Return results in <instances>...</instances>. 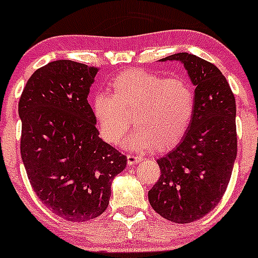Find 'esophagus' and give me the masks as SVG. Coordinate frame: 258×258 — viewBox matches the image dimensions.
<instances>
[{"label": "esophagus", "instance_id": "34e87169", "mask_svg": "<svg viewBox=\"0 0 258 258\" xmlns=\"http://www.w3.org/2000/svg\"><path fill=\"white\" fill-rule=\"evenodd\" d=\"M140 161H142V157H140V156L131 155V153L127 155V163H128V165H136Z\"/></svg>", "mask_w": 258, "mask_h": 258}]
</instances>
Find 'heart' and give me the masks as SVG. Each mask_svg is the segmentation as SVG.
I'll return each instance as SVG.
<instances>
[{"label": "heart", "mask_w": 258, "mask_h": 258, "mask_svg": "<svg viewBox=\"0 0 258 258\" xmlns=\"http://www.w3.org/2000/svg\"><path fill=\"white\" fill-rule=\"evenodd\" d=\"M108 91L96 93L91 102L98 131L107 144L121 142L131 127V116L137 128L126 145L132 150H168L191 126L196 95L183 77L166 79L145 70H127L110 81Z\"/></svg>", "instance_id": "1"}]
</instances>
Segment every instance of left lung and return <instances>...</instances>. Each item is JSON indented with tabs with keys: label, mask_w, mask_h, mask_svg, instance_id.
<instances>
[{
	"label": "left lung",
	"mask_w": 258,
	"mask_h": 258,
	"mask_svg": "<svg viewBox=\"0 0 258 258\" xmlns=\"http://www.w3.org/2000/svg\"><path fill=\"white\" fill-rule=\"evenodd\" d=\"M181 61L196 95V110L181 142L158 158L161 175L148 191L152 209L166 220H200L221 201L237 156L236 101L222 72L213 63L181 52L162 61Z\"/></svg>",
	"instance_id": "8db88e82"
}]
</instances>
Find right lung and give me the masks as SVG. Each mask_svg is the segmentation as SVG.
<instances>
[{"mask_svg": "<svg viewBox=\"0 0 258 258\" xmlns=\"http://www.w3.org/2000/svg\"><path fill=\"white\" fill-rule=\"evenodd\" d=\"M98 67L58 59L33 72L18 102L21 157L33 191L63 220L105 212L127 157L100 139L87 96Z\"/></svg>", "mask_w": 258, "mask_h": 258, "instance_id": "add662e5", "label": "right lung"}]
</instances>
